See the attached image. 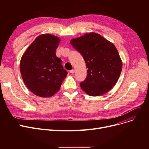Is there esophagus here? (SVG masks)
Listing matches in <instances>:
<instances>
[{
    "mask_svg": "<svg viewBox=\"0 0 149 149\" xmlns=\"http://www.w3.org/2000/svg\"><path fill=\"white\" fill-rule=\"evenodd\" d=\"M74 72H75V70L74 69H72V70H70V73H71V74H74Z\"/></svg>",
    "mask_w": 149,
    "mask_h": 149,
    "instance_id": "34e87169",
    "label": "esophagus"
}]
</instances>
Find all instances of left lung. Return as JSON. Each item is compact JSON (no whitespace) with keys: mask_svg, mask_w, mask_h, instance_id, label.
Returning a JSON list of instances; mask_svg holds the SVG:
<instances>
[{"mask_svg":"<svg viewBox=\"0 0 149 149\" xmlns=\"http://www.w3.org/2000/svg\"><path fill=\"white\" fill-rule=\"evenodd\" d=\"M70 43L82 55L88 68L87 77L80 83L82 90L93 97L110 91L118 81L123 66L115 45L95 33L73 38Z\"/></svg>","mask_w":149,"mask_h":149,"instance_id":"left-lung-1","label":"left lung"}]
</instances>
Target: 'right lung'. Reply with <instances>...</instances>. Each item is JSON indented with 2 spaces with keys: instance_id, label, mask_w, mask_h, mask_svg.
I'll list each match as a JSON object with an SVG mask.
<instances>
[{
  "instance_id": "add662e5",
  "label": "right lung",
  "mask_w": 149,
  "mask_h": 149,
  "mask_svg": "<svg viewBox=\"0 0 149 149\" xmlns=\"http://www.w3.org/2000/svg\"><path fill=\"white\" fill-rule=\"evenodd\" d=\"M60 42L58 37L51 34L39 36L21 58L22 79L29 90L38 97L53 96L68 74L56 54Z\"/></svg>"
}]
</instances>
